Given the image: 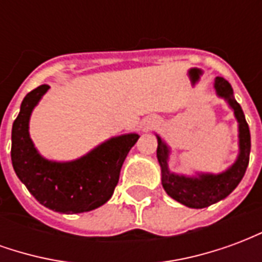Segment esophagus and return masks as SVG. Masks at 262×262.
Instances as JSON below:
<instances>
[{"instance_id": "esophagus-1", "label": "esophagus", "mask_w": 262, "mask_h": 262, "mask_svg": "<svg viewBox=\"0 0 262 262\" xmlns=\"http://www.w3.org/2000/svg\"><path fill=\"white\" fill-rule=\"evenodd\" d=\"M154 125H156V123H154ZM154 125H151V126H154Z\"/></svg>"}]
</instances>
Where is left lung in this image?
<instances>
[{"label":"left lung","mask_w":262,"mask_h":262,"mask_svg":"<svg viewBox=\"0 0 262 262\" xmlns=\"http://www.w3.org/2000/svg\"><path fill=\"white\" fill-rule=\"evenodd\" d=\"M214 90L220 98H225L229 106L234 111L238 122V156L234 164L220 174H198L196 177L180 176L171 172L168 168V156L170 148L157 136V159L161 167V184L164 191L177 202L185 205L188 208L202 209L208 208L213 203L219 202L229 196L240 184L247 170L250 150H251V137L246 116L242 106L233 97V88L223 77L214 78Z\"/></svg>","instance_id":"obj_1"}]
</instances>
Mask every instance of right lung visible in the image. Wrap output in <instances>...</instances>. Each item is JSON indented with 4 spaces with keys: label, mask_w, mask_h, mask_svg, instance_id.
Returning <instances> with one entry per match:
<instances>
[{
    "label": "right lung",
    "mask_w": 262,
    "mask_h": 262,
    "mask_svg": "<svg viewBox=\"0 0 262 262\" xmlns=\"http://www.w3.org/2000/svg\"><path fill=\"white\" fill-rule=\"evenodd\" d=\"M49 88L46 84L37 86L20 103L19 115L12 125V167L20 182L43 206L67 214L90 212L111 199L126 156L140 136L127 133L111 137L73 161L45 159L29 136V119Z\"/></svg>",
    "instance_id": "1"
}]
</instances>
